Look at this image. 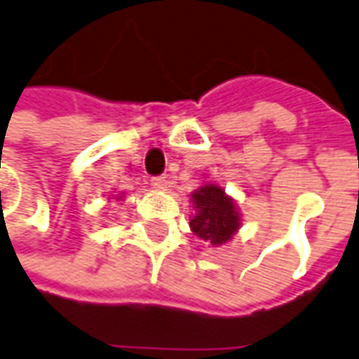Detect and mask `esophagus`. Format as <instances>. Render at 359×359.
<instances>
[{"label":"esophagus","mask_w":359,"mask_h":359,"mask_svg":"<svg viewBox=\"0 0 359 359\" xmlns=\"http://www.w3.org/2000/svg\"><path fill=\"white\" fill-rule=\"evenodd\" d=\"M151 187L155 190H167L169 180H167V177H155V179H151Z\"/></svg>","instance_id":"esophagus-1"}]
</instances>
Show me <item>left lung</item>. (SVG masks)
I'll return each instance as SVG.
<instances>
[{
    "instance_id": "8db88e82",
    "label": "left lung",
    "mask_w": 359,
    "mask_h": 359,
    "mask_svg": "<svg viewBox=\"0 0 359 359\" xmlns=\"http://www.w3.org/2000/svg\"><path fill=\"white\" fill-rule=\"evenodd\" d=\"M194 214L190 218V230L202 241L212 245H224L241 228V214L236 200L216 182H204L190 194Z\"/></svg>"
}]
</instances>
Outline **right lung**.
Instances as JSON below:
<instances>
[{
    "label": "right lung",
    "instance_id": "add662e5",
    "mask_svg": "<svg viewBox=\"0 0 359 359\" xmlns=\"http://www.w3.org/2000/svg\"><path fill=\"white\" fill-rule=\"evenodd\" d=\"M126 198V192H118V194H114V200L116 202H119V200H123Z\"/></svg>",
    "mask_w": 359,
    "mask_h": 359
}]
</instances>
